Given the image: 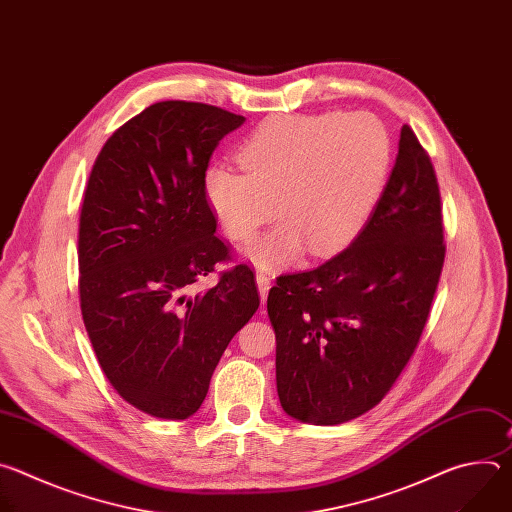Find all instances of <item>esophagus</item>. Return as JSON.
<instances>
[{
    "label": "esophagus",
    "mask_w": 512,
    "mask_h": 512,
    "mask_svg": "<svg viewBox=\"0 0 512 512\" xmlns=\"http://www.w3.org/2000/svg\"><path fill=\"white\" fill-rule=\"evenodd\" d=\"M255 281H257V289H259V296H261V302H265L267 294H269V287H271V277L267 273H257L255 275Z\"/></svg>",
    "instance_id": "34e87169"
}]
</instances>
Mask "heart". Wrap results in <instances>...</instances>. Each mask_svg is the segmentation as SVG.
<instances>
[{
  "label": "heart",
  "instance_id": "obj_1",
  "mask_svg": "<svg viewBox=\"0 0 512 512\" xmlns=\"http://www.w3.org/2000/svg\"><path fill=\"white\" fill-rule=\"evenodd\" d=\"M239 162L245 172H206V204L237 243L281 218L249 249L257 265L277 267L298 259L306 245L312 255H330L356 237L385 184L391 137L364 111L285 115L265 121L241 145Z\"/></svg>",
  "mask_w": 512,
  "mask_h": 512
}]
</instances>
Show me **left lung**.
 Wrapping results in <instances>:
<instances>
[{
    "label": "left lung",
    "instance_id": "8db88e82",
    "mask_svg": "<svg viewBox=\"0 0 512 512\" xmlns=\"http://www.w3.org/2000/svg\"><path fill=\"white\" fill-rule=\"evenodd\" d=\"M444 257L437 178L403 125L393 172L358 237L316 269L279 275L269 289L283 411L338 425L379 405L419 342Z\"/></svg>",
    "mask_w": 512,
    "mask_h": 512
}]
</instances>
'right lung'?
<instances>
[{
  "label": "right lung",
  "mask_w": 512,
  "mask_h": 512,
  "mask_svg": "<svg viewBox=\"0 0 512 512\" xmlns=\"http://www.w3.org/2000/svg\"><path fill=\"white\" fill-rule=\"evenodd\" d=\"M243 115L162 101L103 145L79 223L85 328L113 389L135 409L194 415L233 336L259 308L249 265L194 283L231 259L204 198L210 156Z\"/></svg>",
  "instance_id": "1"
}]
</instances>
